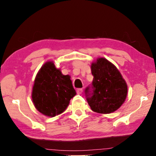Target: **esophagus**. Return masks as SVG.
Instances as JSON below:
<instances>
[{"label":"esophagus","instance_id":"34e87169","mask_svg":"<svg viewBox=\"0 0 156 156\" xmlns=\"http://www.w3.org/2000/svg\"><path fill=\"white\" fill-rule=\"evenodd\" d=\"M82 92H83L82 89H77V90H76V93H77V94H81Z\"/></svg>","mask_w":156,"mask_h":156}]
</instances>
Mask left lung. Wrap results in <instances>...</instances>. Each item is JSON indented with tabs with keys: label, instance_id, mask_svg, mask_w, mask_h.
Segmentation results:
<instances>
[{
	"label": "left lung",
	"instance_id": "8db88e82",
	"mask_svg": "<svg viewBox=\"0 0 156 156\" xmlns=\"http://www.w3.org/2000/svg\"><path fill=\"white\" fill-rule=\"evenodd\" d=\"M94 76L91 87L85 94L91 110L99 114L114 112L125 101L128 87L120 72L112 62L103 57L91 65Z\"/></svg>",
	"mask_w": 156,
	"mask_h": 156
}]
</instances>
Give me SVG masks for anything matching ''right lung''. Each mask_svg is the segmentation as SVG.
I'll list each match as a JSON object with an SVG mask.
<instances>
[{
	"instance_id": "obj_1",
	"label": "right lung",
	"mask_w": 156,
	"mask_h": 156,
	"mask_svg": "<svg viewBox=\"0 0 156 156\" xmlns=\"http://www.w3.org/2000/svg\"><path fill=\"white\" fill-rule=\"evenodd\" d=\"M75 95L70 76L63 75L53 62H47L42 65L32 91L34 106L38 112L50 117L60 114Z\"/></svg>"
}]
</instances>
